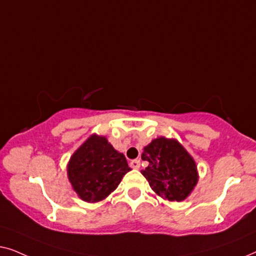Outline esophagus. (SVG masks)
<instances>
[{"label":"esophagus","instance_id":"1","mask_svg":"<svg viewBox=\"0 0 256 256\" xmlns=\"http://www.w3.org/2000/svg\"><path fill=\"white\" fill-rule=\"evenodd\" d=\"M140 166H141V162H140V160H132L130 162V166L132 169H138Z\"/></svg>","mask_w":256,"mask_h":256}]
</instances>
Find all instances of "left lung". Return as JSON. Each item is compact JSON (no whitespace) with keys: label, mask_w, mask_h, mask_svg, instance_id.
<instances>
[{"label":"left lung","mask_w":256,"mask_h":256,"mask_svg":"<svg viewBox=\"0 0 256 256\" xmlns=\"http://www.w3.org/2000/svg\"><path fill=\"white\" fill-rule=\"evenodd\" d=\"M142 160L149 162L141 172L160 197L170 202L186 199L198 182L194 160L174 138H158L144 146Z\"/></svg>","instance_id":"left-lung-1"}]
</instances>
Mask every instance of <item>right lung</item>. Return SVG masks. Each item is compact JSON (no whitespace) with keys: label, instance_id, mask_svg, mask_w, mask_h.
I'll return each mask as SVG.
<instances>
[{"label":"right lung","instance_id":"1","mask_svg":"<svg viewBox=\"0 0 256 256\" xmlns=\"http://www.w3.org/2000/svg\"><path fill=\"white\" fill-rule=\"evenodd\" d=\"M130 171L124 154L104 136L90 135L70 158L68 177L80 199L96 202L108 197Z\"/></svg>","mask_w":256,"mask_h":256}]
</instances>
